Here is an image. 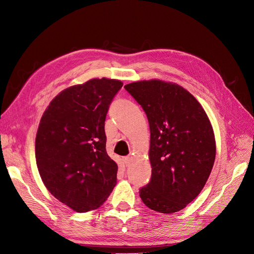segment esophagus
Returning a JSON list of instances; mask_svg holds the SVG:
<instances>
[{
  "mask_svg": "<svg viewBox=\"0 0 254 254\" xmlns=\"http://www.w3.org/2000/svg\"><path fill=\"white\" fill-rule=\"evenodd\" d=\"M123 161L126 164V166H128L132 162V157L131 156H126V157H124V158H123Z\"/></svg>",
  "mask_w": 254,
  "mask_h": 254,
  "instance_id": "34e87169",
  "label": "esophagus"
}]
</instances>
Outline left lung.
I'll return each mask as SVG.
<instances>
[{
  "label": "left lung",
  "instance_id": "1",
  "mask_svg": "<svg viewBox=\"0 0 254 254\" xmlns=\"http://www.w3.org/2000/svg\"><path fill=\"white\" fill-rule=\"evenodd\" d=\"M147 115L152 176L139 196L148 208L171 214L184 209L206 185L216 156L210 120L179 84L159 79L126 84Z\"/></svg>",
  "mask_w": 254,
  "mask_h": 254
}]
</instances>
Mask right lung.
Returning <instances> with one entry per match:
<instances>
[{
    "instance_id": "right-lung-1",
    "label": "right lung",
    "mask_w": 254,
    "mask_h": 254,
    "mask_svg": "<svg viewBox=\"0 0 254 254\" xmlns=\"http://www.w3.org/2000/svg\"><path fill=\"white\" fill-rule=\"evenodd\" d=\"M123 82L94 78L62 91L45 110L35 140L47 190L78 213L99 208L117 184L118 165L106 153L104 122Z\"/></svg>"
}]
</instances>
